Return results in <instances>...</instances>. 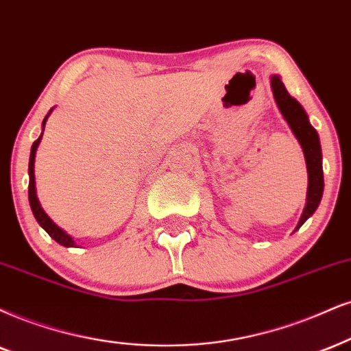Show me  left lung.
Wrapping results in <instances>:
<instances>
[{"label": "left lung", "instance_id": "obj_1", "mask_svg": "<svg viewBox=\"0 0 351 351\" xmlns=\"http://www.w3.org/2000/svg\"><path fill=\"white\" fill-rule=\"evenodd\" d=\"M271 89H274V96L276 106L285 120H287L289 128L293 130L295 136L300 141L302 151H304L306 166H308V202H306L304 211H302L300 223L296 229H300L304 224L306 219L317 210L319 203H321L324 193V171H322V151L321 143H319V135L315 128L309 123L308 115L301 104L295 97L289 96V93L281 83L280 76H271Z\"/></svg>", "mask_w": 351, "mask_h": 351}]
</instances>
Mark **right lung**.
Instances as JSON below:
<instances>
[{
	"label": "right lung",
	"mask_w": 351,
	"mask_h": 351,
	"mask_svg": "<svg viewBox=\"0 0 351 351\" xmlns=\"http://www.w3.org/2000/svg\"><path fill=\"white\" fill-rule=\"evenodd\" d=\"M47 117H49V115H47ZM47 117L43 119L42 127H45ZM42 135H43V130H42ZM42 135L38 136L36 141H34L32 149H30V158H29V203H30V210H32L34 216H36L37 223L40 224V226L45 229L47 232H49V236L51 237V239H55L56 242H58V244L64 245V247H73V245H75V241H73L71 237L63 231V229H60L58 226H56V224L51 221L49 216H47L45 211L42 210L40 202H38L37 193H36V176H34V162H36V151H37L38 143H40V140H42Z\"/></svg>",
	"instance_id": "add662e5"
}]
</instances>
